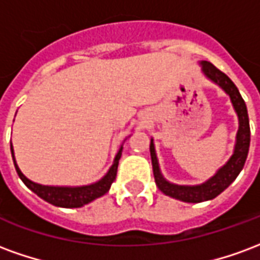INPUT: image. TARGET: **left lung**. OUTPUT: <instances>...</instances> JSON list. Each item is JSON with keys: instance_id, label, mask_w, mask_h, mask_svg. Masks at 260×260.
Listing matches in <instances>:
<instances>
[{"instance_id": "1", "label": "left lung", "mask_w": 260, "mask_h": 260, "mask_svg": "<svg viewBox=\"0 0 260 260\" xmlns=\"http://www.w3.org/2000/svg\"><path fill=\"white\" fill-rule=\"evenodd\" d=\"M201 65L203 74L206 75L212 82H214L216 85L220 86L230 96L231 103L234 106L235 113L238 115L240 126H238V132H237V142H235L233 156L230 157L229 161L224 164L221 169L217 170V173L213 175L212 178H209L206 182H203L201 185H175V184H171V182L166 180L160 173L153 139L150 141V156H152L153 175H154L156 185L158 186V189L163 192L164 195L175 198L178 201L188 202V203H199V202L210 201L213 198L220 195L237 178V175L241 173V170L245 164L248 150H249V142H251L249 118H248L245 102L241 97L240 91L237 89V86L234 85V82L210 62L202 61Z\"/></svg>"}]
</instances>
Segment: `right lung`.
<instances>
[{
    "label": "right lung",
    "instance_id": "add662e5",
    "mask_svg": "<svg viewBox=\"0 0 260 260\" xmlns=\"http://www.w3.org/2000/svg\"><path fill=\"white\" fill-rule=\"evenodd\" d=\"M11 153H12V158H14L15 169L16 173L19 175V178L23 181L30 191H33L37 196H40L42 199H44L48 203H51L54 206L58 207H82L83 205H87L89 202L94 201L97 198H100L104 193H107L110 186L117 177V169H118V161L122 154V146L119 147L117 156L114 158L113 166L110 167L107 171V174L103 177L102 180L97 181L94 184L83 186H50V185H42V184H36L29 178H26L25 175L22 174V171L18 167V164L15 161L14 156V147L11 143Z\"/></svg>",
    "mask_w": 260,
    "mask_h": 260
}]
</instances>
